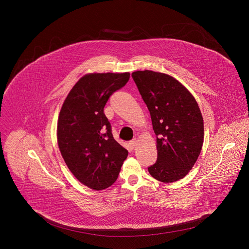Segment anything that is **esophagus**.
Returning <instances> with one entry per match:
<instances>
[{"label":"esophagus","mask_w":249,"mask_h":249,"mask_svg":"<svg viewBox=\"0 0 249 249\" xmlns=\"http://www.w3.org/2000/svg\"><path fill=\"white\" fill-rule=\"evenodd\" d=\"M136 143H137V139H136V138L132 139V140L129 142V144H130V146L131 148H134L135 145H136Z\"/></svg>","instance_id":"1"}]
</instances>
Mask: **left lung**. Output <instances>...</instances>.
Instances as JSON below:
<instances>
[{"label": "left lung", "mask_w": 249, "mask_h": 249, "mask_svg": "<svg viewBox=\"0 0 249 249\" xmlns=\"http://www.w3.org/2000/svg\"><path fill=\"white\" fill-rule=\"evenodd\" d=\"M131 76L151 116L158 159L149 174L164 183L190 172L201 153L203 119L190 91L174 77L157 71H133Z\"/></svg>", "instance_id": "1"}]
</instances>
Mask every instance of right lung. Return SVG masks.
I'll return each mask as SVG.
<instances>
[{
    "label": "right lung",
    "mask_w": 249,
    "mask_h": 249,
    "mask_svg": "<svg viewBox=\"0 0 249 249\" xmlns=\"http://www.w3.org/2000/svg\"><path fill=\"white\" fill-rule=\"evenodd\" d=\"M130 72L89 73L81 77L65 99L58 120V143L71 174L95 190L118 179L128 150L117 142L104 108Z\"/></svg>",
    "instance_id": "1"
}]
</instances>
